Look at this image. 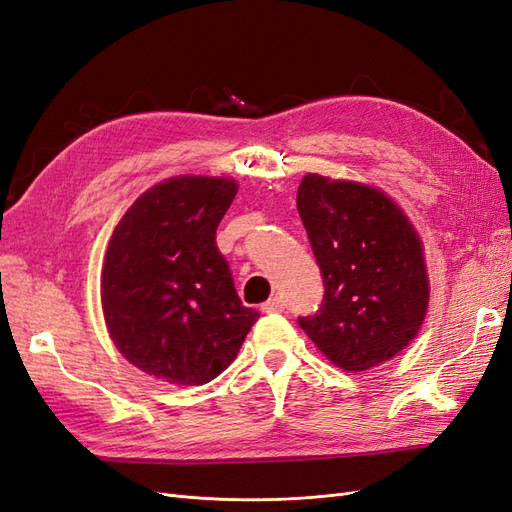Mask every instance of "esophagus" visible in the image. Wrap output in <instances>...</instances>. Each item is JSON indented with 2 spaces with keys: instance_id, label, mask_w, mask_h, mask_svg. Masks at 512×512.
I'll return each mask as SVG.
<instances>
[{
  "instance_id": "1",
  "label": "esophagus",
  "mask_w": 512,
  "mask_h": 512,
  "mask_svg": "<svg viewBox=\"0 0 512 512\" xmlns=\"http://www.w3.org/2000/svg\"><path fill=\"white\" fill-rule=\"evenodd\" d=\"M260 309L265 314H280V312H284V301L280 297H273L267 303H262Z\"/></svg>"
}]
</instances>
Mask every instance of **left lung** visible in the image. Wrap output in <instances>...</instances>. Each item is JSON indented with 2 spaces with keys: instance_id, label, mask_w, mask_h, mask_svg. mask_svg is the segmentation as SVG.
Returning <instances> with one entry per match:
<instances>
[{
  "instance_id": "1",
  "label": "left lung",
  "mask_w": 512,
  "mask_h": 512,
  "mask_svg": "<svg viewBox=\"0 0 512 512\" xmlns=\"http://www.w3.org/2000/svg\"><path fill=\"white\" fill-rule=\"evenodd\" d=\"M297 209L324 280V299L299 327L344 371L393 359L416 337L429 303L423 245L406 213L356 181L303 177Z\"/></svg>"
}]
</instances>
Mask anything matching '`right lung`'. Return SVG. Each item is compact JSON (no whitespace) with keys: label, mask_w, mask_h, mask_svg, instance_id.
<instances>
[{"label":"right lung","mask_w":512,"mask_h":512,"mask_svg":"<svg viewBox=\"0 0 512 512\" xmlns=\"http://www.w3.org/2000/svg\"><path fill=\"white\" fill-rule=\"evenodd\" d=\"M237 194L226 177H173L134 200L104 256L106 329L126 359L198 386L235 361L258 312L243 307L215 230Z\"/></svg>","instance_id":"add662e5"}]
</instances>
